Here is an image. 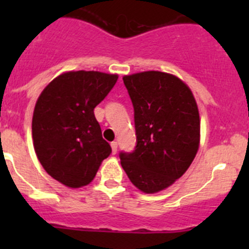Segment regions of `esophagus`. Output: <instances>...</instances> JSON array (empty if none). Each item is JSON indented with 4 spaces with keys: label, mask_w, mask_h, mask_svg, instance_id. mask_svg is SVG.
Segmentation results:
<instances>
[{
    "label": "esophagus",
    "mask_w": 249,
    "mask_h": 249,
    "mask_svg": "<svg viewBox=\"0 0 249 249\" xmlns=\"http://www.w3.org/2000/svg\"><path fill=\"white\" fill-rule=\"evenodd\" d=\"M110 147H112V153L113 154H115L118 150V142H115V141H113L112 143H110Z\"/></svg>",
    "instance_id": "34e87169"
}]
</instances>
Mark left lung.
I'll list each match as a JSON object with an SVG mask.
<instances>
[{
  "instance_id": "8db88e82",
  "label": "left lung",
  "mask_w": 249,
  "mask_h": 249,
  "mask_svg": "<svg viewBox=\"0 0 249 249\" xmlns=\"http://www.w3.org/2000/svg\"><path fill=\"white\" fill-rule=\"evenodd\" d=\"M134 106L136 147L120 152L135 187L153 194L182 177L200 143V117L193 92L179 78L159 71L123 77Z\"/></svg>"
}]
</instances>
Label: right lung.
I'll list each match as a JSON object with an SVG mask.
<instances>
[{
	"label": "right lung",
	"mask_w": 249,
	"mask_h": 249,
	"mask_svg": "<svg viewBox=\"0 0 249 249\" xmlns=\"http://www.w3.org/2000/svg\"><path fill=\"white\" fill-rule=\"evenodd\" d=\"M117 74L76 71L60 74L39 95L32 118L37 158L48 175L70 188L89 184L112 153L94 108L117 83Z\"/></svg>",
	"instance_id": "obj_1"
}]
</instances>
